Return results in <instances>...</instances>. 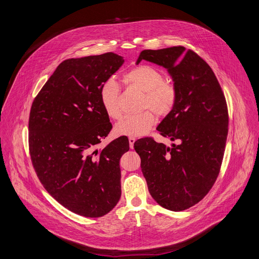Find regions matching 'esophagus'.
Returning <instances> with one entry per match:
<instances>
[{
  "mask_svg": "<svg viewBox=\"0 0 259 259\" xmlns=\"http://www.w3.org/2000/svg\"><path fill=\"white\" fill-rule=\"evenodd\" d=\"M129 144H130V149H133V146H134V142H135V137H132V136H130L129 138Z\"/></svg>",
  "mask_w": 259,
  "mask_h": 259,
  "instance_id": "esophagus-1",
  "label": "esophagus"
}]
</instances>
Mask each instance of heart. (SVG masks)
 <instances>
[{
    "instance_id": "1",
    "label": "heart",
    "mask_w": 259,
    "mask_h": 259,
    "mask_svg": "<svg viewBox=\"0 0 259 259\" xmlns=\"http://www.w3.org/2000/svg\"><path fill=\"white\" fill-rule=\"evenodd\" d=\"M124 83L135 90L144 93L142 107L151 108L159 116H166L173 109L177 91L173 84L165 82L164 73L150 65H139L132 68L124 76ZM100 101L105 114L113 120L120 119V89L114 79L103 83L100 88ZM156 123V116L152 110L138 116L123 118L115 126L118 135L142 136L149 132Z\"/></svg>"
}]
</instances>
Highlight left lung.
Instances as JSON below:
<instances>
[{"label":"left lung","instance_id":"1","mask_svg":"<svg viewBox=\"0 0 259 259\" xmlns=\"http://www.w3.org/2000/svg\"><path fill=\"white\" fill-rule=\"evenodd\" d=\"M141 60L166 68L172 78L177 99L157 130L178 143L166 146L146 137L134 149L154 200L182 211L199 203L218 176L229 127L226 98L211 67L192 50H143L136 64Z\"/></svg>","mask_w":259,"mask_h":259}]
</instances>
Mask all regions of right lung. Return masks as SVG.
I'll list each match as a JSON object with an SVG mask.
<instances>
[{
	"instance_id": "obj_1",
	"label": "right lung",
	"mask_w": 259,
	"mask_h": 259,
	"mask_svg": "<svg viewBox=\"0 0 259 259\" xmlns=\"http://www.w3.org/2000/svg\"><path fill=\"white\" fill-rule=\"evenodd\" d=\"M113 52L62 61L34 98L28 121L30 159L46 191L63 207L101 217L121 198L120 159L129 151L121 136L96 145L113 126L100 88L123 65Z\"/></svg>"
}]
</instances>
